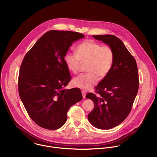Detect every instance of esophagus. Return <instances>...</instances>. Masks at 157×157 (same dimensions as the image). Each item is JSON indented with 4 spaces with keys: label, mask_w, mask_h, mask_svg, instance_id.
I'll return each instance as SVG.
<instances>
[{
    "label": "esophagus",
    "mask_w": 157,
    "mask_h": 157,
    "mask_svg": "<svg viewBox=\"0 0 157 157\" xmlns=\"http://www.w3.org/2000/svg\"><path fill=\"white\" fill-rule=\"evenodd\" d=\"M81 93H82V97H83V98L84 99V98H86V92L85 91H81Z\"/></svg>",
    "instance_id": "esophagus-1"
}]
</instances>
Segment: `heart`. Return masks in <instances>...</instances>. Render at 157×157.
<instances>
[{
  "mask_svg": "<svg viewBox=\"0 0 157 157\" xmlns=\"http://www.w3.org/2000/svg\"><path fill=\"white\" fill-rule=\"evenodd\" d=\"M64 63L71 72H78L81 62L87 61L86 71L73 80L74 86L87 90L100 79L104 78L110 72L114 61L113 49L108 45L86 40L80 43L76 48V54L66 53L64 57Z\"/></svg>",
  "mask_w": 157,
  "mask_h": 157,
  "instance_id": "1",
  "label": "heart"
}]
</instances>
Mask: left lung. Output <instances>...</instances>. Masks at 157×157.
Instances as JSON below:
<instances>
[{
  "label": "left lung",
  "mask_w": 157,
  "mask_h": 157,
  "mask_svg": "<svg viewBox=\"0 0 157 157\" xmlns=\"http://www.w3.org/2000/svg\"><path fill=\"white\" fill-rule=\"evenodd\" d=\"M113 49L114 61L109 74L95 87V94L86 98L91 99L94 109L87 116L93 126L110 129L122 123L128 116L138 93L139 80L136 61L124 43L112 35H93Z\"/></svg>",
  "instance_id": "obj_1"
}]
</instances>
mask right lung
Here are the masks:
<instances>
[{"label":"right lung","mask_w":157,"mask_h":157,"mask_svg":"<svg viewBox=\"0 0 157 157\" xmlns=\"http://www.w3.org/2000/svg\"><path fill=\"white\" fill-rule=\"evenodd\" d=\"M84 37L78 32L48 31L22 61L18 81L19 96L30 117L42 128L61 127L70 107L82 99L79 88L64 89L71 79L64 57L73 42Z\"/></svg>","instance_id":"obj_1"}]
</instances>
